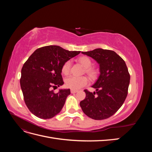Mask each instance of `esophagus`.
I'll return each instance as SVG.
<instances>
[{
	"mask_svg": "<svg viewBox=\"0 0 152 152\" xmlns=\"http://www.w3.org/2000/svg\"><path fill=\"white\" fill-rule=\"evenodd\" d=\"M77 90H74V89H71V93H77Z\"/></svg>",
	"mask_w": 152,
	"mask_h": 152,
	"instance_id": "obj_1",
	"label": "esophagus"
}]
</instances>
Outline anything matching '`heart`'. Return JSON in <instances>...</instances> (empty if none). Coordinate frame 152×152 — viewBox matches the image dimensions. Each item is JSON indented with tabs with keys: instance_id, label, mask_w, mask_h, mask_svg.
<instances>
[{
	"instance_id": "obj_1",
	"label": "heart",
	"mask_w": 152,
	"mask_h": 152,
	"mask_svg": "<svg viewBox=\"0 0 152 152\" xmlns=\"http://www.w3.org/2000/svg\"><path fill=\"white\" fill-rule=\"evenodd\" d=\"M79 61L86 68L85 72L88 74L90 77H93L95 76L96 71L94 68H91L92 62L91 59L87 56H82L79 59ZM72 62L70 60H68L64 63L61 67V72L65 75H68L70 71ZM89 83V80L85 76H75V75H70L65 80L66 86L68 88L77 90L81 87L86 86Z\"/></svg>"
}]
</instances>
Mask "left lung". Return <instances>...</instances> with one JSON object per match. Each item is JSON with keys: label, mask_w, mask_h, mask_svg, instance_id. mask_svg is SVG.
<instances>
[{"label": "left lung", "mask_w": 152, "mask_h": 152, "mask_svg": "<svg viewBox=\"0 0 152 152\" xmlns=\"http://www.w3.org/2000/svg\"><path fill=\"white\" fill-rule=\"evenodd\" d=\"M93 58L99 65L100 75L92 87L85 89L86 96L80 103L82 111L94 120L112 116L120 108L127 96L130 75L124 59L113 50L96 49L82 52Z\"/></svg>", "instance_id": "left-lung-1"}]
</instances>
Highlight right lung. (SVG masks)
Returning a JSON list of instances; mask_svg holds the SVG:
<instances>
[{"label":"right lung","instance_id":"1","mask_svg":"<svg viewBox=\"0 0 152 152\" xmlns=\"http://www.w3.org/2000/svg\"><path fill=\"white\" fill-rule=\"evenodd\" d=\"M80 51H69L58 45L36 49L21 69V88L30 111L40 118L49 119L61 112L70 89L54 93L51 87L64 84L61 67Z\"/></svg>","mask_w":152,"mask_h":152}]
</instances>
